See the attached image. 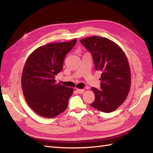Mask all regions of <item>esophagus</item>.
<instances>
[{
	"label": "esophagus",
	"mask_w": 153,
	"mask_h": 153,
	"mask_svg": "<svg viewBox=\"0 0 153 153\" xmlns=\"http://www.w3.org/2000/svg\"><path fill=\"white\" fill-rule=\"evenodd\" d=\"M76 92H78V94H82L83 92H84V89H76Z\"/></svg>",
	"instance_id": "esophagus-1"
}]
</instances>
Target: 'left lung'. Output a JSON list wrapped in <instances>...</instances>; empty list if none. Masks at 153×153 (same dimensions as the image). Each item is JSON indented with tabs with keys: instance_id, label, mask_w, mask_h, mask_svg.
Returning <instances> with one entry per match:
<instances>
[{
	"instance_id": "8db88e82",
	"label": "left lung",
	"mask_w": 153,
	"mask_h": 153,
	"mask_svg": "<svg viewBox=\"0 0 153 153\" xmlns=\"http://www.w3.org/2000/svg\"><path fill=\"white\" fill-rule=\"evenodd\" d=\"M91 53L96 70L101 71L99 90L92 87L95 100L91 106L101 112L110 113L122 105L131 84L130 69L122 49L111 40L92 36L80 40Z\"/></svg>"
}]
</instances>
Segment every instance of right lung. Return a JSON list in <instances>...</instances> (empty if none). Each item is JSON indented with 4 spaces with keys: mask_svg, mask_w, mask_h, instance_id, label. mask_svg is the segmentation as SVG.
Instances as JSON below:
<instances>
[{
    "mask_svg": "<svg viewBox=\"0 0 153 153\" xmlns=\"http://www.w3.org/2000/svg\"><path fill=\"white\" fill-rule=\"evenodd\" d=\"M50 43L35 50L23 70L22 85L27 104L36 113L52 118L66 109L73 89L56 84L55 76L62 71L66 55L76 43Z\"/></svg>",
    "mask_w": 153,
    "mask_h": 153,
    "instance_id": "add662e5",
    "label": "right lung"
}]
</instances>
